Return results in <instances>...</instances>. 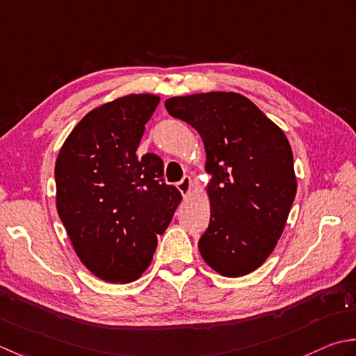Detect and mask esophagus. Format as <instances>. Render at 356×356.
I'll return each mask as SVG.
<instances>
[{
	"instance_id": "1",
	"label": "esophagus",
	"mask_w": 356,
	"mask_h": 356,
	"mask_svg": "<svg viewBox=\"0 0 356 356\" xmlns=\"http://www.w3.org/2000/svg\"><path fill=\"white\" fill-rule=\"evenodd\" d=\"M178 191L183 193V197H187L188 193H191V188H192V178L191 177H184L183 179L177 183Z\"/></svg>"
}]
</instances>
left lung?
I'll return each instance as SVG.
<instances>
[{
  "label": "left lung",
  "mask_w": 356,
  "mask_h": 356,
  "mask_svg": "<svg viewBox=\"0 0 356 356\" xmlns=\"http://www.w3.org/2000/svg\"><path fill=\"white\" fill-rule=\"evenodd\" d=\"M164 106L204 143L212 179L201 257L224 277L253 272L277 245L295 200L293 155L284 132L235 92L173 97Z\"/></svg>",
  "instance_id": "obj_1"
}]
</instances>
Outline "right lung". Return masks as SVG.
I'll return each instance as SVG.
<instances>
[{
	"label": "right lung",
	"instance_id": "right-lung-1",
	"mask_svg": "<svg viewBox=\"0 0 356 356\" xmlns=\"http://www.w3.org/2000/svg\"><path fill=\"white\" fill-rule=\"evenodd\" d=\"M159 98L127 95L78 122L55 164L56 209L81 263L108 282H132L154 257L181 202L163 159L136 156Z\"/></svg>",
	"mask_w": 356,
	"mask_h": 356
}]
</instances>
